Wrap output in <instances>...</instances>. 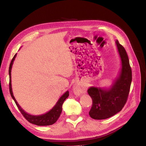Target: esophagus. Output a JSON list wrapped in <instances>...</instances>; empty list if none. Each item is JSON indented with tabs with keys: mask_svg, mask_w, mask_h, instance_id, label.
<instances>
[{
	"mask_svg": "<svg viewBox=\"0 0 146 146\" xmlns=\"http://www.w3.org/2000/svg\"><path fill=\"white\" fill-rule=\"evenodd\" d=\"M73 90L74 91V93L76 95H80L81 94L86 93V89L85 87H83V86H80L78 84L74 85Z\"/></svg>",
	"mask_w": 146,
	"mask_h": 146,
	"instance_id": "1",
	"label": "esophagus"
}]
</instances>
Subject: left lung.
Wrapping results in <instances>:
<instances>
[{"label":"left lung","mask_w":146,"mask_h":146,"mask_svg":"<svg viewBox=\"0 0 146 146\" xmlns=\"http://www.w3.org/2000/svg\"><path fill=\"white\" fill-rule=\"evenodd\" d=\"M116 44L122 61L120 76L110 90L92 87L88 90L93 102L89 115L95 120L106 119L120 111L129 96L132 80L129 58L125 48L118 40L116 41Z\"/></svg>","instance_id":"obj_1"}]
</instances>
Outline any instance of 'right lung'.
<instances>
[{
	"label": "right lung",
	"mask_w": 146,
	"mask_h": 146,
	"mask_svg": "<svg viewBox=\"0 0 146 146\" xmlns=\"http://www.w3.org/2000/svg\"><path fill=\"white\" fill-rule=\"evenodd\" d=\"M17 54L14 55L13 58H12L11 61V63L9 64V92H10V95L11 97L13 98L15 102L17 108H19V110L22 115L24 116V117L26 118V119L29 122L31 123H33V124L37 125H52L53 123H55L57 120L58 119L59 117L62 113V106L63 103L66 98L69 97V91H66V92L64 94V95L62 96L60 98V99L56 103V104L54 106V108L49 111L46 114L39 115V116H34V115H31L28 113H26L22 109L20 106L18 104V103L15 98L14 96L13 95V92H12V89H11V67L12 64H13V61L15 60V58Z\"/></svg>",
	"instance_id": "obj_1"
}]
</instances>
